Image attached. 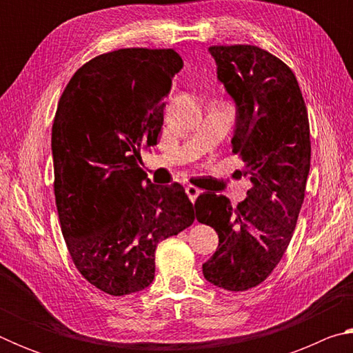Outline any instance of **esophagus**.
Segmentation results:
<instances>
[{
	"mask_svg": "<svg viewBox=\"0 0 353 353\" xmlns=\"http://www.w3.org/2000/svg\"><path fill=\"white\" fill-rule=\"evenodd\" d=\"M187 194L190 196V199H191V202H194L196 201V198H198V196L202 193V191L199 190V188H196L194 185H187Z\"/></svg>",
	"mask_w": 353,
	"mask_h": 353,
	"instance_id": "obj_1",
	"label": "esophagus"
}]
</instances>
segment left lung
Instances as JSON below:
<instances>
[{"label": "left lung", "mask_w": 353, "mask_h": 353, "mask_svg": "<svg viewBox=\"0 0 353 353\" xmlns=\"http://www.w3.org/2000/svg\"><path fill=\"white\" fill-rule=\"evenodd\" d=\"M208 51L235 103L232 152L252 187L236 207L223 194L196 199V219L219 236L202 272L218 288L246 291L270 276L294 232L312 159L308 113L294 73L271 52L252 45Z\"/></svg>", "instance_id": "left-lung-1"}]
</instances>
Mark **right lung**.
<instances>
[{"instance_id":"add662e5","label":"right lung","mask_w":353,"mask_h":353,"mask_svg":"<svg viewBox=\"0 0 353 353\" xmlns=\"http://www.w3.org/2000/svg\"><path fill=\"white\" fill-rule=\"evenodd\" d=\"M174 50L126 48L76 71L52 124L54 194L62 234L83 277L112 296L148 288L155 248L193 224L181 183L155 185L140 149L157 145Z\"/></svg>"}]
</instances>
